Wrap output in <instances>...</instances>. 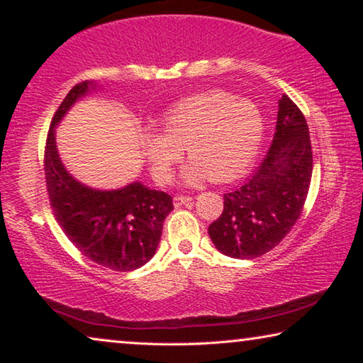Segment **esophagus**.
<instances>
[{
  "mask_svg": "<svg viewBox=\"0 0 363 363\" xmlns=\"http://www.w3.org/2000/svg\"><path fill=\"white\" fill-rule=\"evenodd\" d=\"M173 201H174V206L179 208L182 205L190 203V201H192V199H190V196H184V195H176L174 199H173Z\"/></svg>",
  "mask_w": 363,
  "mask_h": 363,
  "instance_id": "1",
  "label": "esophagus"
}]
</instances>
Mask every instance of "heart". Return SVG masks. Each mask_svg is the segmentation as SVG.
<instances>
[{
    "instance_id": "1",
    "label": "heart",
    "mask_w": 363,
    "mask_h": 363,
    "mask_svg": "<svg viewBox=\"0 0 363 363\" xmlns=\"http://www.w3.org/2000/svg\"><path fill=\"white\" fill-rule=\"evenodd\" d=\"M264 131V116L253 101L211 89L171 106L162 118V133L144 131L140 147L158 184L171 181L181 149L190 160L184 182L195 186L206 176L213 182H227L255 162Z\"/></svg>"
}]
</instances>
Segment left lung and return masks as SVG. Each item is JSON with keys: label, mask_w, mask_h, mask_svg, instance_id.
<instances>
[{"label": "left lung", "mask_w": 363, "mask_h": 363, "mask_svg": "<svg viewBox=\"0 0 363 363\" xmlns=\"http://www.w3.org/2000/svg\"><path fill=\"white\" fill-rule=\"evenodd\" d=\"M311 177L309 128L284 94L267 155L242 187L224 195L223 214L208 227L214 247L237 259L259 257L277 247L301 216Z\"/></svg>", "instance_id": "8db88e82"}]
</instances>
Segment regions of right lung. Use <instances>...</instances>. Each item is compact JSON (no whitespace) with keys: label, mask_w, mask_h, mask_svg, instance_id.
Instances as JSON below:
<instances>
[{"label":"right lung","mask_w":363,"mask_h":363,"mask_svg":"<svg viewBox=\"0 0 363 363\" xmlns=\"http://www.w3.org/2000/svg\"><path fill=\"white\" fill-rule=\"evenodd\" d=\"M94 88L91 82L73 86L52 116L45 149L46 187L67 238L93 262L126 272L155 255L163 220L173 211V196L140 182L116 190L91 189L65 169L56 145V126L73 104Z\"/></svg>","instance_id":"add662e5"}]
</instances>
